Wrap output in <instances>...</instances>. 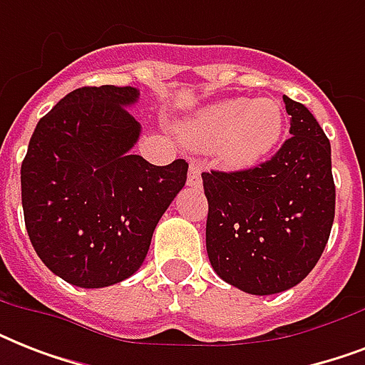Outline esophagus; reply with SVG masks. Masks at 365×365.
<instances>
[{"label":"esophagus","mask_w":365,"mask_h":365,"mask_svg":"<svg viewBox=\"0 0 365 365\" xmlns=\"http://www.w3.org/2000/svg\"><path fill=\"white\" fill-rule=\"evenodd\" d=\"M200 174H202V166L199 163H191L189 165V174H187V183L191 187H199L200 185Z\"/></svg>","instance_id":"obj_1"}]
</instances>
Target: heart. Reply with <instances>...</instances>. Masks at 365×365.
<instances>
[{"mask_svg": "<svg viewBox=\"0 0 365 365\" xmlns=\"http://www.w3.org/2000/svg\"><path fill=\"white\" fill-rule=\"evenodd\" d=\"M284 130V111L271 98H231L206 106L180 125L189 148H216L227 166L246 168L265 159Z\"/></svg>", "mask_w": 365, "mask_h": 365, "instance_id": "heart-1", "label": "heart"}]
</instances>
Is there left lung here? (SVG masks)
<instances>
[{
	"label": "left lung",
	"instance_id": "1",
	"mask_svg": "<svg viewBox=\"0 0 365 365\" xmlns=\"http://www.w3.org/2000/svg\"><path fill=\"white\" fill-rule=\"evenodd\" d=\"M289 134L271 160L205 172L206 252L217 277L252 295L294 288L314 269L335 217L331 145L299 102L284 96Z\"/></svg>",
	"mask_w": 365,
	"mask_h": 365
}]
</instances>
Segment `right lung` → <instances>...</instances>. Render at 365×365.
I'll list each match as a JSON object with an SVG mask.
<instances>
[{
  "label": "right lung",
  "instance_id": "obj_1",
  "mask_svg": "<svg viewBox=\"0 0 365 365\" xmlns=\"http://www.w3.org/2000/svg\"><path fill=\"white\" fill-rule=\"evenodd\" d=\"M134 87H81L41 117L20 168L22 210L39 259L66 282L106 288L132 277L187 180L176 159L132 155L142 126Z\"/></svg>",
  "mask_w": 365,
  "mask_h": 365
}]
</instances>
